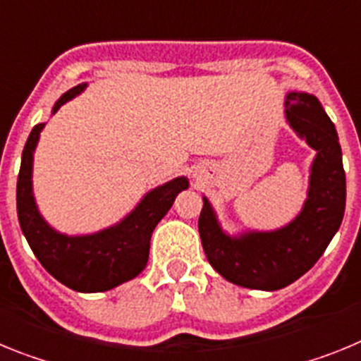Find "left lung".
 I'll return each instance as SVG.
<instances>
[{"label": "left lung", "instance_id": "1", "mask_svg": "<svg viewBox=\"0 0 361 361\" xmlns=\"http://www.w3.org/2000/svg\"><path fill=\"white\" fill-rule=\"evenodd\" d=\"M283 104L289 126L317 149L302 212L275 231L238 237L220 228L206 197L199 216L200 240L213 269L228 282L262 291L282 289L305 275L333 240L345 212V171L333 121L305 92H289Z\"/></svg>", "mask_w": 361, "mask_h": 361}]
</instances>
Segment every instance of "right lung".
<instances>
[{
  "mask_svg": "<svg viewBox=\"0 0 361 361\" xmlns=\"http://www.w3.org/2000/svg\"><path fill=\"white\" fill-rule=\"evenodd\" d=\"M86 82L73 86L54 104L56 114L70 99L81 94ZM44 123L36 124L27 139L18 175V219L21 231L41 266L66 288L79 293H101L135 279L148 264L149 238L155 226L170 212L175 197L188 188L186 177H177L148 191L132 213L116 226L92 235H65L50 228L41 216L32 191V162Z\"/></svg>",
  "mask_w": 361,
  "mask_h": 361,
  "instance_id": "1",
  "label": "right lung"
}]
</instances>
